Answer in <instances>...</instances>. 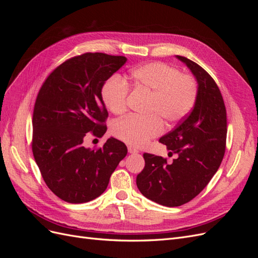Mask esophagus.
I'll use <instances>...</instances> for the list:
<instances>
[{"instance_id":"34e87169","label":"esophagus","mask_w":258,"mask_h":258,"mask_svg":"<svg viewBox=\"0 0 258 258\" xmlns=\"http://www.w3.org/2000/svg\"><path fill=\"white\" fill-rule=\"evenodd\" d=\"M128 152L130 154H137V153H139V150H137V148L134 146H128Z\"/></svg>"}]
</instances>
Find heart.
I'll return each instance as SVG.
<instances>
[{
  "mask_svg": "<svg viewBox=\"0 0 258 258\" xmlns=\"http://www.w3.org/2000/svg\"><path fill=\"white\" fill-rule=\"evenodd\" d=\"M129 80L134 87L150 93L147 114H151L146 117L130 115L115 122L114 136L130 145L143 146L163 131L161 119L169 124L176 123L196 104V80L163 62H150L132 69ZM101 96L113 114H122L127 110L129 86L118 75H113L104 82Z\"/></svg>",
  "mask_w": 258,
  "mask_h": 258,
  "instance_id": "obj_1",
  "label": "heart"
}]
</instances>
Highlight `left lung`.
I'll return each mask as SVG.
<instances>
[{
	"instance_id": "8db88e82",
	"label": "left lung",
	"mask_w": 258,
	"mask_h": 258,
	"mask_svg": "<svg viewBox=\"0 0 258 258\" xmlns=\"http://www.w3.org/2000/svg\"><path fill=\"white\" fill-rule=\"evenodd\" d=\"M198 82V97L191 112L159 142L172 162L145 153V167L137 176L143 196L166 207L187 204L202 191L221 166L226 150L227 116L222 93L204 68L182 56Z\"/></svg>"
}]
</instances>
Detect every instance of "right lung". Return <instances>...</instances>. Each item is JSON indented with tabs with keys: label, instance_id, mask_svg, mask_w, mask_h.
I'll return each instance as SVG.
<instances>
[{
	"label": "right lung",
	"instance_id": "right-lung-1",
	"mask_svg": "<svg viewBox=\"0 0 258 258\" xmlns=\"http://www.w3.org/2000/svg\"><path fill=\"white\" fill-rule=\"evenodd\" d=\"M123 56L85 52L66 60L37 93L32 118V152L44 182L60 199L84 204L96 199L127 146L114 138L85 148V138H102L108 113L101 96L104 82L126 63Z\"/></svg>",
	"mask_w": 258,
	"mask_h": 258
}]
</instances>
